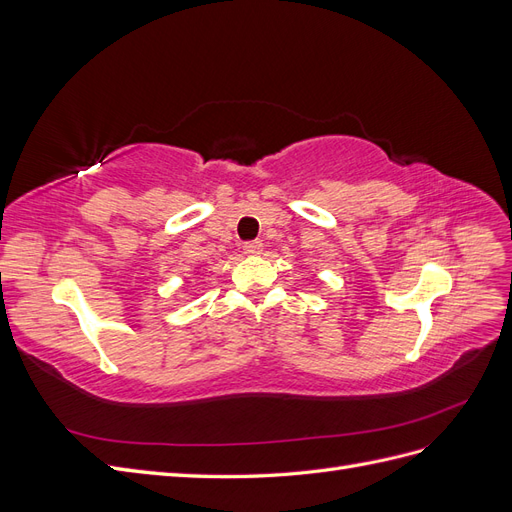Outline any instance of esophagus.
I'll use <instances>...</instances> for the list:
<instances>
[{
  "instance_id": "34e87169",
  "label": "esophagus",
  "mask_w": 512,
  "mask_h": 512,
  "mask_svg": "<svg viewBox=\"0 0 512 512\" xmlns=\"http://www.w3.org/2000/svg\"><path fill=\"white\" fill-rule=\"evenodd\" d=\"M262 247H265V245H262L260 241H247V243L243 245V252H245L247 256H256V254L262 252Z\"/></svg>"
}]
</instances>
